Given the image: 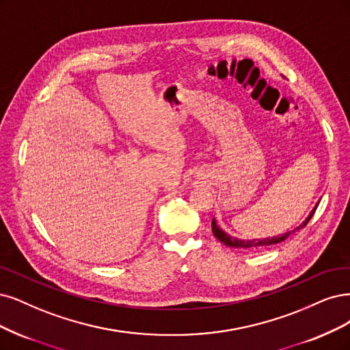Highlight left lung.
I'll return each mask as SVG.
<instances>
[{"label": "left lung", "mask_w": 350, "mask_h": 350, "mask_svg": "<svg viewBox=\"0 0 350 350\" xmlns=\"http://www.w3.org/2000/svg\"><path fill=\"white\" fill-rule=\"evenodd\" d=\"M317 206H319V202L316 204L314 206V208H312L311 211H310V214H308V217L307 219L301 223L298 227H295L294 230H290V232H286V233H282V234H278V236H273V237H265V239H247V240H245V239H239V237H233V236H230V234H227L223 228H220V226L217 224V221H215V219H213V223H211V228H213V234L220 240L221 243H224L226 246H228V247H234V249H246V250H259V249H263V247H269V246H272V245H276V243H281V242H284V240L290 236V234H293V233H295V232H298V230H301V228H304L306 226H307V223L311 220V217H312V214H314V211H316V208H317Z\"/></svg>", "instance_id": "left-lung-1"}]
</instances>
